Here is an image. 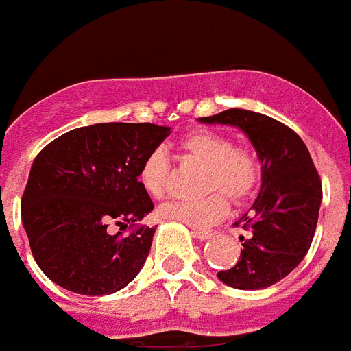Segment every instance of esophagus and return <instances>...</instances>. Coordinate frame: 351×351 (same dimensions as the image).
Wrapping results in <instances>:
<instances>
[{
  "label": "esophagus",
  "mask_w": 351,
  "mask_h": 351,
  "mask_svg": "<svg viewBox=\"0 0 351 351\" xmlns=\"http://www.w3.org/2000/svg\"><path fill=\"white\" fill-rule=\"evenodd\" d=\"M215 230H203V228H197V230H193V235L197 237V239L201 241H206V239H212V237H215Z\"/></svg>",
  "instance_id": "esophagus-1"
}]
</instances>
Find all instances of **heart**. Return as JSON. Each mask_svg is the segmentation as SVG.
I'll use <instances>...</instances> for the list:
<instances>
[{
    "instance_id": "heart-1",
    "label": "heart",
    "mask_w": 351,
    "mask_h": 351,
    "mask_svg": "<svg viewBox=\"0 0 351 351\" xmlns=\"http://www.w3.org/2000/svg\"><path fill=\"white\" fill-rule=\"evenodd\" d=\"M184 158L206 168L201 199L170 201L162 204V219L176 221L192 228H206L228 214V197L234 203L250 197L261 179L259 156L252 147L234 145L228 134L214 130H193L179 141ZM170 178V159L165 150L156 148L143 159L139 183L152 197L167 192Z\"/></svg>"
}]
</instances>
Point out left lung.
<instances>
[{"instance_id": "left-lung-1", "label": "left lung", "mask_w": 351, "mask_h": 351, "mask_svg": "<svg viewBox=\"0 0 351 351\" xmlns=\"http://www.w3.org/2000/svg\"><path fill=\"white\" fill-rule=\"evenodd\" d=\"M201 121L239 127L257 150L263 173L254 212L235 223L248 232L241 235L239 261L217 277L237 290L271 287L310 250L322 201L317 168L301 137L274 117L230 108Z\"/></svg>"}]
</instances>
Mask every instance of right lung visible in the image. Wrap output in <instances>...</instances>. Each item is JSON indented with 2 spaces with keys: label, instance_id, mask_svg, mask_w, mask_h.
Segmentation results:
<instances>
[{
  "label": "right lung",
  "instance_id": "obj_1",
  "mask_svg": "<svg viewBox=\"0 0 351 351\" xmlns=\"http://www.w3.org/2000/svg\"><path fill=\"white\" fill-rule=\"evenodd\" d=\"M168 134L152 123H97L66 132L36 156L21 219L50 281L81 295H108L139 274L156 228L137 224L154 210L137 178Z\"/></svg>",
  "mask_w": 351,
  "mask_h": 351
}]
</instances>
